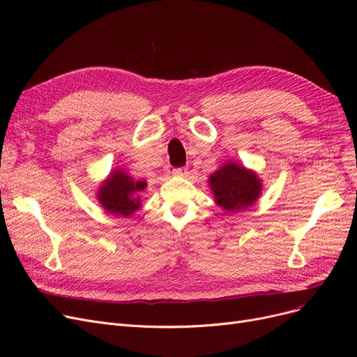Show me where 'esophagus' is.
I'll return each instance as SVG.
<instances>
[{
	"instance_id": "obj_1",
	"label": "esophagus",
	"mask_w": 357,
	"mask_h": 357,
	"mask_svg": "<svg viewBox=\"0 0 357 357\" xmlns=\"http://www.w3.org/2000/svg\"><path fill=\"white\" fill-rule=\"evenodd\" d=\"M186 174H188V169H186V167H176V169H174V175L185 176Z\"/></svg>"
}]
</instances>
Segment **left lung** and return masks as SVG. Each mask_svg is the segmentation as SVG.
Returning <instances> with one entry per match:
<instances>
[{"instance_id": "1", "label": "left lung", "mask_w": 357, "mask_h": 357, "mask_svg": "<svg viewBox=\"0 0 357 357\" xmlns=\"http://www.w3.org/2000/svg\"><path fill=\"white\" fill-rule=\"evenodd\" d=\"M215 202L229 211H237L253 205L261 183L256 174L236 163H226L210 176Z\"/></svg>"}]
</instances>
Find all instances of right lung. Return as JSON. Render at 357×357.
I'll return each instance as SVG.
<instances>
[{
  "mask_svg": "<svg viewBox=\"0 0 357 357\" xmlns=\"http://www.w3.org/2000/svg\"><path fill=\"white\" fill-rule=\"evenodd\" d=\"M144 188L146 182H136L123 171H116L101 186L98 199L108 213L128 217L140 208V197L137 192Z\"/></svg>",
  "mask_w": 357,
  "mask_h": 357,
  "instance_id": "right-lung-1",
  "label": "right lung"
}]
</instances>
